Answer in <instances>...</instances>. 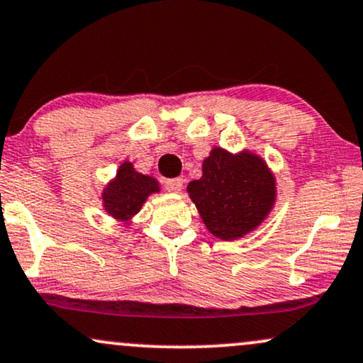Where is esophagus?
Instances as JSON below:
<instances>
[{
    "label": "esophagus",
    "instance_id": "34e87169",
    "mask_svg": "<svg viewBox=\"0 0 363 363\" xmlns=\"http://www.w3.org/2000/svg\"><path fill=\"white\" fill-rule=\"evenodd\" d=\"M166 189L169 191H182L183 189V178H173V180H166L164 182Z\"/></svg>",
    "mask_w": 363,
    "mask_h": 363
}]
</instances>
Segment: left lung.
<instances>
[{
  "label": "left lung",
  "instance_id": "8db88e82",
  "mask_svg": "<svg viewBox=\"0 0 363 363\" xmlns=\"http://www.w3.org/2000/svg\"><path fill=\"white\" fill-rule=\"evenodd\" d=\"M275 189L274 173L258 155L223 147L212 149L200 180L186 186L206 228L223 241L255 231L274 208Z\"/></svg>",
  "mask_w": 363,
  "mask_h": 363
}]
</instances>
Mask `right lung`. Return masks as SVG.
Returning a JSON list of instances; mask_svg holds the SVG:
<instances>
[{"label":"right lung","mask_w":363,"mask_h":363,"mask_svg":"<svg viewBox=\"0 0 363 363\" xmlns=\"http://www.w3.org/2000/svg\"><path fill=\"white\" fill-rule=\"evenodd\" d=\"M160 191L156 178L135 172L134 164L123 161L113 180L101 191L104 208L118 223L129 224L151 194Z\"/></svg>","instance_id":"1"}]
</instances>
